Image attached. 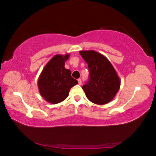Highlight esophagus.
Returning a JSON list of instances; mask_svg holds the SVG:
<instances>
[{
	"mask_svg": "<svg viewBox=\"0 0 156 156\" xmlns=\"http://www.w3.org/2000/svg\"><path fill=\"white\" fill-rule=\"evenodd\" d=\"M78 85H80L81 84H82V80H81L80 78L78 79Z\"/></svg>",
	"mask_w": 156,
	"mask_h": 156,
	"instance_id": "1",
	"label": "esophagus"
}]
</instances>
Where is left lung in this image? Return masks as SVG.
I'll list each match as a JSON object with an SVG mask.
<instances>
[{
  "mask_svg": "<svg viewBox=\"0 0 156 156\" xmlns=\"http://www.w3.org/2000/svg\"><path fill=\"white\" fill-rule=\"evenodd\" d=\"M88 65L90 79L82 88L86 96L97 105L110 103L120 88V78L108 58L95 51H80Z\"/></svg>",
  "mask_w": 156,
  "mask_h": 156,
  "instance_id": "1",
  "label": "left lung"
}]
</instances>
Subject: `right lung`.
<instances>
[{
  "label": "right lung",
  "instance_id": "add662e5",
  "mask_svg": "<svg viewBox=\"0 0 156 156\" xmlns=\"http://www.w3.org/2000/svg\"><path fill=\"white\" fill-rule=\"evenodd\" d=\"M69 54L55 55L44 66L38 78L41 96L47 102L57 104L65 100L71 88L78 83L71 77V72L65 67Z\"/></svg>",
  "mask_w": 156,
  "mask_h": 156
}]
</instances>
